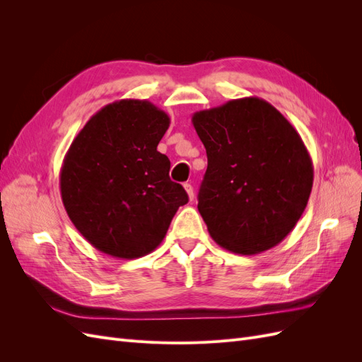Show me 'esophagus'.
Returning a JSON list of instances; mask_svg holds the SVG:
<instances>
[{"instance_id": "esophagus-1", "label": "esophagus", "mask_w": 362, "mask_h": 362, "mask_svg": "<svg viewBox=\"0 0 362 362\" xmlns=\"http://www.w3.org/2000/svg\"><path fill=\"white\" fill-rule=\"evenodd\" d=\"M184 189H185V192H187V194H189V199H190V201H193V198H194V193H193V187H192V184L185 182V184H184Z\"/></svg>"}]
</instances>
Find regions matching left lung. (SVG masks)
Returning a JSON list of instances; mask_svg holds the SVG:
<instances>
[{"mask_svg":"<svg viewBox=\"0 0 362 362\" xmlns=\"http://www.w3.org/2000/svg\"><path fill=\"white\" fill-rule=\"evenodd\" d=\"M208 168L198 210L214 242L254 255L279 245L308 204L314 168L298 131L257 96L196 112Z\"/></svg>","mask_w":362,"mask_h":362,"instance_id":"8db88e82","label":"left lung"}]
</instances>
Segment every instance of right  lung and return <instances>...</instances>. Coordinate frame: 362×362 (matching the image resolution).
Instances as JSON below:
<instances>
[{
	"label": "right lung",
	"mask_w": 362,
	"mask_h": 362,
	"mask_svg": "<svg viewBox=\"0 0 362 362\" xmlns=\"http://www.w3.org/2000/svg\"><path fill=\"white\" fill-rule=\"evenodd\" d=\"M170 124L149 101L120 100L96 112L71 144L60 193L71 222L95 249L133 259L151 254L187 204L157 151Z\"/></svg>",
	"instance_id": "add662e5"
}]
</instances>
